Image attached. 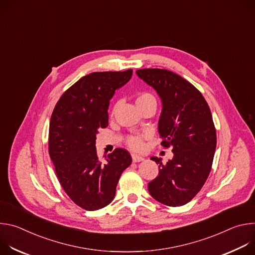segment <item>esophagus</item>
<instances>
[{
	"label": "esophagus",
	"instance_id": "obj_1",
	"mask_svg": "<svg viewBox=\"0 0 255 255\" xmlns=\"http://www.w3.org/2000/svg\"><path fill=\"white\" fill-rule=\"evenodd\" d=\"M132 160H133V162H140V161L144 160V157L137 155V154H132Z\"/></svg>",
	"mask_w": 255,
	"mask_h": 255
}]
</instances>
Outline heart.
Returning a JSON list of instances; mask_svg holds the SVG:
<instances>
[{"instance_id":"b5f03b06","label":"heart","mask_w":255,"mask_h":255,"mask_svg":"<svg viewBox=\"0 0 255 255\" xmlns=\"http://www.w3.org/2000/svg\"><path fill=\"white\" fill-rule=\"evenodd\" d=\"M147 103H156L155 98L149 93H141L136 98V105H144ZM128 146L134 150H140L143 147V135H133L127 139Z\"/></svg>"}]
</instances>
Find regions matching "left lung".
I'll use <instances>...</instances> for the list:
<instances>
[{"label": "left lung", "instance_id": "1", "mask_svg": "<svg viewBox=\"0 0 255 255\" xmlns=\"http://www.w3.org/2000/svg\"><path fill=\"white\" fill-rule=\"evenodd\" d=\"M136 75L161 100L158 133L161 145L173 152L166 164L150 158L159 164V174L148 184L149 194L163 205L183 206L199 193L211 170L217 141L210 108L192 84L172 71L144 68Z\"/></svg>", "mask_w": 255, "mask_h": 255}]
</instances>
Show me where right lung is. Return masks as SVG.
I'll use <instances>...</instances> for the list:
<instances>
[{
    "label": "right lung",
    "instance_id": "obj_1",
    "mask_svg": "<svg viewBox=\"0 0 255 255\" xmlns=\"http://www.w3.org/2000/svg\"><path fill=\"white\" fill-rule=\"evenodd\" d=\"M132 74V69L93 72L71 86L52 112L49 155L62 189L85 210L110 204L122 172L132 162L129 152L122 148L101 162L96 149L98 130L108 126L110 100Z\"/></svg>",
    "mask_w": 255,
    "mask_h": 255
}]
</instances>
